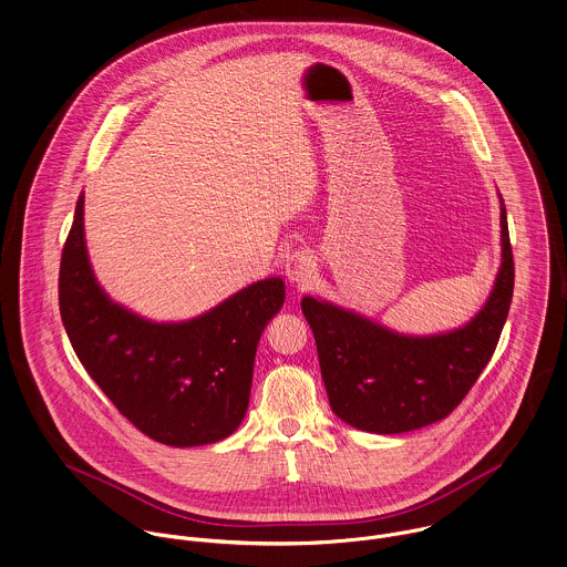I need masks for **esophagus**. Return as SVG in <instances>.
<instances>
[{
    "label": "esophagus",
    "instance_id": "esophagus-1",
    "mask_svg": "<svg viewBox=\"0 0 567 567\" xmlns=\"http://www.w3.org/2000/svg\"><path fill=\"white\" fill-rule=\"evenodd\" d=\"M285 276L296 287L311 285L317 276V260H315L313 252L307 248H300V250L289 254L287 262H285Z\"/></svg>",
    "mask_w": 567,
    "mask_h": 567
}]
</instances>
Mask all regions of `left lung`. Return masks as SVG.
<instances>
[{"label": "left lung", "instance_id": "8db88e82", "mask_svg": "<svg viewBox=\"0 0 567 567\" xmlns=\"http://www.w3.org/2000/svg\"><path fill=\"white\" fill-rule=\"evenodd\" d=\"M501 197V269L481 311L440 334H402L365 315L302 298L332 413L346 424L398 435L447 417L489 363L513 298V254Z\"/></svg>", "mask_w": 567, "mask_h": 567}]
</instances>
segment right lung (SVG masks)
<instances>
[{"instance_id":"obj_1","label":"right lung","mask_w":567,"mask_h":567,"mask_svg":"<svg viewBox=\"0 0 567 567\" xmlns=\"http://www.w3.org/2000/svg\"><path fill=\"white\" fill-rule=\"evenodd\" d=\"M59 305L80 363L120 413L154 441L193 447L226 440L244 422L256 348L285 305V282L258 280L185 321L141 317L95 278L80 193L61 258Z\"/></svg>"}]
</instances>
